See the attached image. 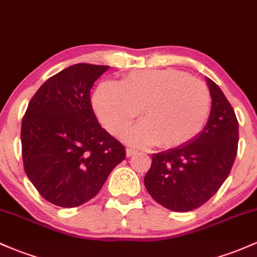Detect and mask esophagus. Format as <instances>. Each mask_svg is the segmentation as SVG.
Masks as SVG:
<instances>
[{"label": "esophagus", "instance_id": "esophagus-1", "mask_svg": "<svg viewBox=\"0 0 257 257\" xmlns=\"http://www.w3.org/2000/svg\"><path fill=\"white\" fill-rule=\"evenodd\" d=\"M136 152L137 151H135L134 148H127V150H126V156L131 157V156H134V154H136Z\"/></svg>", "mask_w": 257, "mask_h": 257}]
</instances>
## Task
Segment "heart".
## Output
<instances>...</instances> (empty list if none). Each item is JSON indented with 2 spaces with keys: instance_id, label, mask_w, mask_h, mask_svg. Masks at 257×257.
<instances>
[{
  "instance_id": "1",
  "label": "heart",
  "mask_w": 257,
  "mask_h": 257,
  "mask_svg": "<svg viewBox=\"0 0 257 257\" xmlns=\"http://www.w3.org/2000/svg\"><path fill=\"white\" fill-rule=\"evenodd\" d=\"M211 103L205 82L173 68L134 71L120 83H100L93 95L99 121L110 134L123 131L142 109L146 121L123 137L131 145L158 143L162 148L180 147L198 136L208 120Z\"/></svg>"
}]
</instances>
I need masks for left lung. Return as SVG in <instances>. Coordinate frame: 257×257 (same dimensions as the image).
I'll return each mask as SVG.
<instances>
[{
    "label": "left lung",
    "mask_w": 257,
    "mask_h": 257,
    "mask_svg": "<svg viewBox=\"0 0 257 257\" xmlns=\"http://www.w3.org/2000/svg\"><path fill=\"white\" fill-rule=\"evenodd\" d=\"M212 98L205 128L176 148L152 154L145 176L148 194L174 212H187L206 203L228 178L235 161L239 126L235 112L220 88L207 78Z\"/></svg>",
    "instance_id": "8db88e82"
}]
</instances>
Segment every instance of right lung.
I'll list each match as a JSON object with an SVG mask.
<instances>
[{"label": "right lung", "mask_w": 257, "mask_h": 257, "mask_svg": "<svg viewBox=\"0 0 257 257\" xmlns=\"http://www.w3.org/2000/svg\"><path fill=\"white\" fill-rule=\"evenodd\" d=\"M109 66L76 63L50 77L22 120L27 176L54 205L72 208L98 194L126 151L96 120L90 89Z\"/></svg>", "instance_id": "right-lung-1"}]
</instances>
